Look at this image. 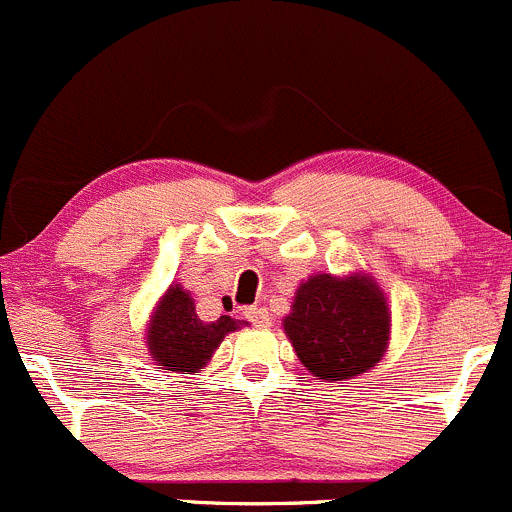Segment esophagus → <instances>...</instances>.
I'll list each match as a JSON object with an SVG mask.
<instances>
[{
    "label": "esophagus",
    "instance_id": "esophagus-1",
    "mask_svg": "<svg viewBox=\"0 0 512 512\" xmlns=\"http://www.w3.org/2000/svg\"><path fill=\"white\" fill-rule=\"evenodd\" d=\"M246 318H249L254 326H261V328H266L268 323H271V313H268L266 308H261V306L246 308Z\"/></svg>",
    "mask_w": 512,
    "mask_h": 512
}]
</instances>
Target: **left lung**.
I'll list each match as a JSON object with an SVG mask.
<instances>
[{
	"mask_svg": "<svg viewBox=\"0 0 512 512\" xmlns=\"http://www.w3.org/2000/svg\"><path fill=\"white\" fill-rule=\"evenodd\" d=\"M391 308L371 273L318 271L298 283L283 333L298 361L326 383L351 381L383 361L391 341Z\"/></svg>",
	"mask_w": 512,
	"mask_h": 512,
	"instance_id": "8db88e82",
	"label": "left lung"
}]
</instances>
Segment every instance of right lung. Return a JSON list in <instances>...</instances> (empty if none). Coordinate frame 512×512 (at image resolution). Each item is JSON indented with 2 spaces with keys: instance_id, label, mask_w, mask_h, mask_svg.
Returning <instances> with one entry per match:
<instances>
[{
  "instance_id": "obj_1",
  "label": "right lung",
  "mask_w": 512,
  "mask_h": 512,
  "mask_svg": "<svg viewBox=\"0 0 512 512\" xmlns=\"http://www.w3.org/2000/svg\"><path fill=\"white\" fill-rule=\"evenodd\" d=\"M244 326H249V321L231 316L201 321L191 293L181 283H171L146 321L144 343L161 371L194 376L211 361L221 341Z\"/></svg>"
}]
</instances>
